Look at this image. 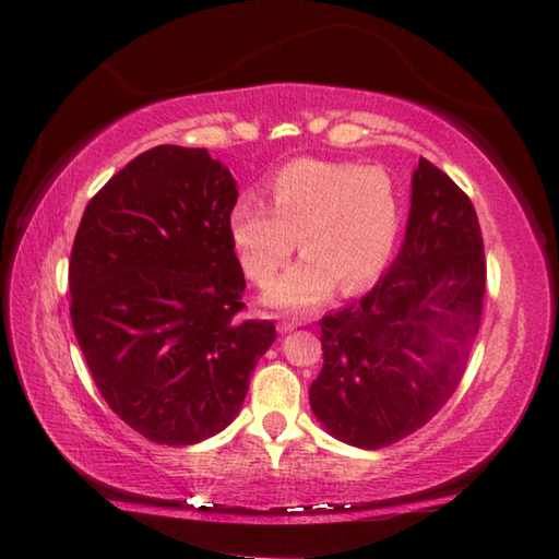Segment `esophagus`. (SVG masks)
Returning <instances> with one entry per match:
<instances>
[{"label":"esophagus","mask_w":559,"mask_h":559,"mask_svg":"<svg viewBox=\"0 0 559 559\" xmlns=\"http://www.w3.org/2000/svg\"><path fill=\"white\" fill-rule=\"evenodd\" d=\"M298 326H300L298 319H288V317H283L281 322H278V331H281V334H286V331H293V329H298Z\"/></svg>","instance_id":"esophagus-1"}]
</instances>
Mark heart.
Listing matches in <instances>:
<instances>
[{"label":"heart","mask_w":559,"mask_h":559,"mask_svg":"<svg viewBox=\"0 0 559 559\" xmlns=\"http://www.w3.org/2000/svg\"><path fill=\"white\" fill-rule=\"evenodd\" d=\"M266 206L242 199L228 216V235L242 273L269 286L288 266L300 240L307 254L266 290L276 310L322 305L341 283L355 293L379 278L403 225V194L394 177L358 163L298 158L264 185Z\"/></svg>","instance_id":"obj_1"}]
</instances>
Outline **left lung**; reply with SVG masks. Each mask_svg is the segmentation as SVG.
Here are the masks:
<instances>
[{"mask_svg":"<svg viewBox=\"0 0 559 559\" xmlns=\"http://www.w3.org/2000/svg\"><path fill=\"white\" fill-rule=\"evenodd\" d=\"M485 252L476 209L420 158L406 237L384 278L322 317L310 406L329 435L382 449L420 430L454 394L478 336Z\"/></svg>","mask_w":559,"mask_h":559,"instance_id":"left-lung-1","label":"left lung"}]
</instances>
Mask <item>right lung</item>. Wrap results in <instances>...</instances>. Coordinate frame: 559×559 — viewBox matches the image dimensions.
Returning a JSON list of instances; mask_svg holds the SVG:
<instances>
[{"mask_svg":"<svg viewBox=\"0 0 559 559\" xmlns=\"http://www.w3.org/2000/svg\"><path fill=\"white\" fill-rule=\"evenodd\" d=\"M237 182L206 148L156 146L88 201L69 259L71 324L100 396L156 444L187 447L240 413L276 341L240 319L228 235Z\"/></svg>","mask_w":559,"mask_h":559,"instance_id":"obj_1","label":"right lung"}]
</instances>
